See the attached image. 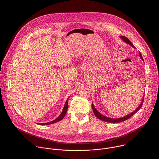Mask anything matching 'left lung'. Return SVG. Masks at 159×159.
<instances>
[{"label":"left lung","instance_id":"1","mask_svg":"<svg viewBox=\"0 0 159 159\" xmlns=\"http://www.w3.org/2000/svg\"><path fill=\"white\" fill-rule=\"evenodd\" d=\"M120 38H121L126 43H127V44L131 45V46L132 47H133L134 48H136L134 46V45L133 44V43L130 41V40H129L128 38H127L126 37L123 36H120ZM139 56H140L141 59L144 61V59H143V57H142V55H141V52H139ZM144 97H143V100H142V102H141L140 105L138 106V107L133 112L131 113L130 114H129V115H126V116H123V117L120 118H109V117H107V116H105L102 115V114H101L100 112H98V110L95 108V107H94L93 103H92V110H93V113H94L95 115L97 116V118H98V119H100V120H102V121H106V122H107V123H120V122L126 121V120H127L128 119L130 118L132 116H133L136 113H137V112L140 110V108L142 107L143 104L144 98Z\"/></svg>","mask_w":159,"mask_h":159}]
</instances>
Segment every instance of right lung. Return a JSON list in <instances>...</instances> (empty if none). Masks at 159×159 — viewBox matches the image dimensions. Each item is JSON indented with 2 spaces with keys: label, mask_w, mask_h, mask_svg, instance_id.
<instances>
[{
  "label": "right lung",
  "mask_w": 159,
  "mask_h": 159,
  "mask_svg": "<svg viewBox=\"0 0 159 159\" xmlns=\"http://www.w3.org/2000/svg\"><path fill=\"white\" fill-rule=\"evenodd\" d=\"M69 98H67V100H66V103H65V105L64 106V108H63V110L62 111V113L60 114V115L56 118L54 120L52 121H50V122H48V123H38L40 125H51V124H53V123H57L61 120H62L64 117L65 116L66 113H67V108H68V99Z\"/></svg>",
  "instance_id": "obj_1"
}]
</instances>
